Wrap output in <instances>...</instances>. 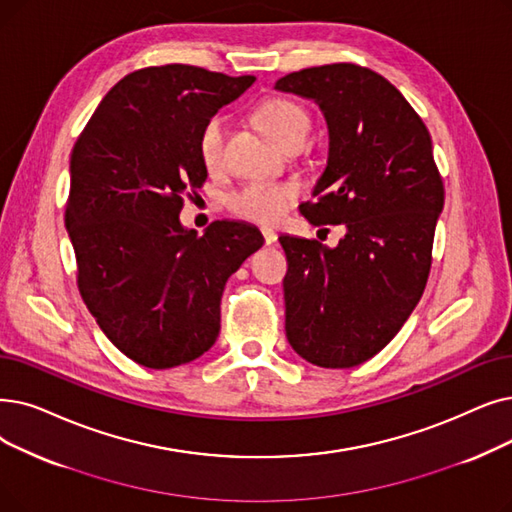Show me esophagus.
<instances>
[{
	"label": "esophagus",
	"instance_id": "1",
	"mask_svg": "<svg viewBox=\"0 0 512 512\" xmlns=\"http://www.w3.org/2000/svg\"><path fill=\"white\" fill-rule=\"evenodd\" d=\"M261 234H263V240H265V244H276L278 242V234L272 230V228H261Z\"/></svg>",
	"mask_w": 512,
	"mask_h": 512
}]
</instances>
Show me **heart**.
Listing matches in <instances>:
<instances>
[{"mask_svg":"<svg viewBox=\"0 0 512 512\" xmlns=\"http://www.w3.org/2000/svg\"><path fill=\"white\" fill-rule=\"evenodd\" d=\"M259 125L268 136L286 146L288 142L307 136L309 117L305 110L286 98H270L261 102L257 108ZM228 121L221 115H213L198 133V154L209 171H215L224 163V144H226ZM299 196V188L295 184H278V182H253L234 190L228 196V209L247 221L255 224H276L280 221L288 207H291Z\"/></svg>","mask_w":512,"mask_h":512,"instance_id":"1","label":"heart"}]
</instances>
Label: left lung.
Returning <instances> with one entry per match:
<instances>
[{
    "label": "left lung",
    "instance_id": "obj_1",
    "mask_svg": "<svg viewBox=\"0 0 512 512\" xmlns=\"http://www.w3.org/2000/svg\"><path fill=\"white\" fill-rule=\"evenodd\" d=\"M274 87L314 100L328 127L326 167L303 217L345 228L337 247L280 236L286 339L309 364L360 366L397 335L425 291L443 209L431 136L408 100L362 66H314Z\"/></svg>",
    "mask_w": 512,
    "mask_h": 512
}]
</instances>
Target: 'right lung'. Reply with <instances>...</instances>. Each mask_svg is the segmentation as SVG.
Here are the masks:
<instances>
[{
  "label": "right lung",
  "instance_id": "obj_1",
  "mask_svg": "<svg viewBox=\"0 0 512 512\" xmlns=\"http://www.w3.org/2000/svg\"><path fill=\"white\" fill-rule=\"evenodd\" d=\"M253 81L190 64L129 73L73 148L64 224L79 293L140 366L175 368L209 351L228 278L263 247L247 221H213L203 236L180 221L186 192L207 180L198 133Z\"/></svg>",
  "mask_w": 512,
  "mask_h": 512
}]
</instances>
